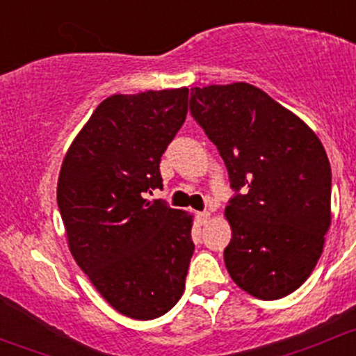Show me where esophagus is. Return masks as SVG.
Segmentation results:
<instances>
[{
	"mask_svg": "<svg viewBox=\"0 0 356 356\" xmlns=\"http://www.w3.org/2000/svg\"><path fill=\"white\" fill-rule=\"evenodd\" d=\"M211 220V214L207 213V211H202V213H197V221H199L200 225H207Z\"/></svg>",
	"mask_w": 356,
	"mask_h": 356,
	"instance_id": "34e87169",
	"label": "esophagus"
}]
</instances>
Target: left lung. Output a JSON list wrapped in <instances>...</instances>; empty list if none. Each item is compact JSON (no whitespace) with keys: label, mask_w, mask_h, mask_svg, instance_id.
<instances>
[{"label":"left lung","mask_w":356,"mask_h":356,"mask_svg":"<svg viewBox=\"0 0 356 356\" xmlns=\"http://www.w3.org/2000/svg\"><path fill=\"white\" fill-rule=\"evenodd\" d=\"M190 112L218 147L230 185L225 207L232 280L265 301L312 275L330 228V164L318 136L294 112L249 83L192 88Z\"/></svg>","instance_id":"8db88e82"}]
</instances>
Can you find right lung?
I'll use <instances>...</instances> for the list:
<instances>
[{
  "mask_svg": "<svg viewBox=\"0 0 356 356\" xmlns=\"http://www.w3.org/2000/svg\"><path fill=\"white\" fill-rule=\"evenodd\" d=\"M188 88L112 95L60 168L57 202L69 251L121 315L152 320L185 291L193 216L145 193L163 186L161 156L185 122Z\"/></svg>",
  "mask_w": 356,
  "mask_h": 356,
  "instance_id": "obj_1",
  "label": "right lung"
}]
</instances>
